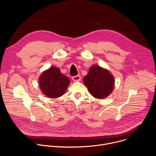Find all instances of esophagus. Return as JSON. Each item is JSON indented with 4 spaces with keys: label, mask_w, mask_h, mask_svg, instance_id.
<instances>
[{
    "label": "esophagus",
    "mask_w": 156,
    "mask_h": 156,
    "mask_svg": "<svg viewBox=\"0 0 156 156\" xmlns=\"http://www.w3.org/2000/svg\"><path fill=\"white\" fill-rule=\"evenodd\" d=\"M72 80L74 81H79L81 80V76L80 75H76L72 76Z\"/></svg>",
    "instance_id": "esophagus-1"
}]
</instances>
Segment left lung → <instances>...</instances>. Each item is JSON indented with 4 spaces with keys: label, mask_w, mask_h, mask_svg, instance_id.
<instances>
[{
    "label": "left lung",
    "mask_w": 156,
    "mask_h": 156,
    "mask_svg": "<svg viewBox=\"0 0 156 156\" xmlns=\"http://www.w3.org/2000/svg\"><path fill=\"white\" fill-rule=\"evenodd\" d=\"M83 82L93 97L104 99L112 93L114 78L108 71L96 65L91 67Z\"/></svg>",
    "instance_id": "8db88e82"
}]
</instances>
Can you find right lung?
<instances>
[{"instance_id":"obj_1","label":"right lung","mask_w":156,"mask_h":156,"mask_svg":"<svg viewBox=\"0 0 156 156\" xmlns=\"http://www.w3.org/2000/svg\"><path fill=\"white\" fill-rule=\"evenodd\" d=\"M39 83L44 94L51 98H57L65 93L70 81L58 68L52 66L41 75Z\"/></svg>"}]
</instances>
